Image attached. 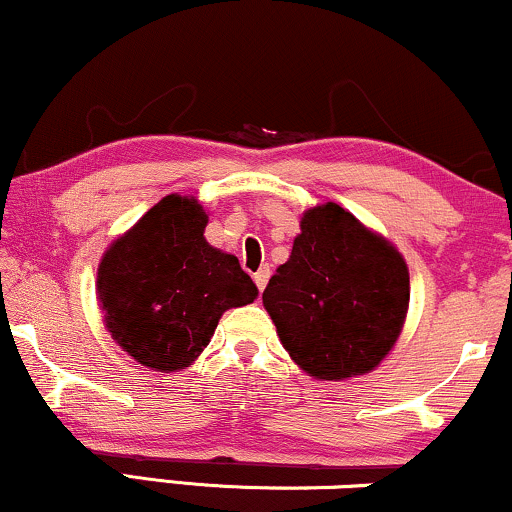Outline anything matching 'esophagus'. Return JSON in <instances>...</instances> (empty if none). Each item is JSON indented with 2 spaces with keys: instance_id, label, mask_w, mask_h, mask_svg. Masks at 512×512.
<instances>
[{
  "instance_id": "esophagus-1",
  "label": "esophagus",
  "mask_w": 512,
  "mask_h": 512,
  "mask_svg": "<svg viewBox=\"0 0 512 512\" xmlns=\"http://www.w3.org/2000/svg\"><path fill=\"white\" fill-rule=\"evenodd\" d=\"M268 280H270V266H261V268H258V273H254L256 287L263 292V289H266V285H268Z\"/></svg>"
}]
</instances>
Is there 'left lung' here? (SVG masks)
<instances>
[{
    "mask_svg": "<svg viewBox=\"0 0 512 512\" xmlns=\"http://www.w3.org/2000/svg\"><path fill=\"white\" fill-rule=\"evenodd\" d=\"M299 227L292 254L263 292L277 337L313 380L372 372L406 323V258L334 201L308 208Z\"/></svg>",
    "mask_w": 512,
    "mask_h": 512,
    "instance_id": "1",
    "label": "left lung"
}]
</instances>
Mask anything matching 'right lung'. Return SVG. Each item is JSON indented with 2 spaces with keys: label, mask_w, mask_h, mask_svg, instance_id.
<instances>
[{
  "label": "right lung",
  "mask_w": 512,
  "mask_h": 512,
  "mask_svg": "<svg viewBox=\"0 0 512 512\" xmlns=\"http://www.w3.org/2000/svg\"><path fill=\"white\" fill-rule=\"evenodd\" d=\"M197 197L168 194L104 251L97 299L113 342L144 368L180 372L211 342L220 315L254 304L237 256L206 242Z\"/></svg>",
  "instance_id": "right-lung-1"
}]
</instances>
